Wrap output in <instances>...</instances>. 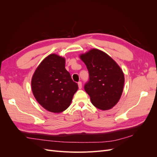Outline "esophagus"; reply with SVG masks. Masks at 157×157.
Listing matches in <instances>:
<instances>
[{"mask_svg":"<svg viewBox=\"0 0 157 157\" xmlns=\"http://www.w3.org/2000/svg\"><path fill=\"white\" fill-rule=\"evenodd\" d=\"M78 86L79 89H81L82 88V82H78Z\"/></svg>","mask_w":157,"mask_h":157,"instance_id":"esophagus-1","label":"esophagus"}]
</instances>
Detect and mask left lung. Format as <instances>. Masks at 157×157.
I'll list each match as a JSON object with an SVG mask.
<instances>
[{
  "label": "left lung",
  "mask_w": 157,
  "mask_h": 157,
  "mask_svg": "<svg viewBox=\"0 0 157 157\" xmlns=\"http://www.w3.org/2000/svg\"><path fill=\"white\" fill-rule=\"evenodd\" d=\"M80 58L89 73V79L84 88L92 103L101 110L111 109L118 103L123 91L122 71L110 56L98 49L82 54Z\"/></svg>",
  "instance_id": "8db88e82"
}]
</instances>
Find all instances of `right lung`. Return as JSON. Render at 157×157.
<instances>
[{"label":"right lung","instance_id":"right-lung-1","mask_svg":"<svg viewBox=\"0 0 157 157\" xmlns=\"http://www.w3.org/2000/svg\"><path fill=\"white\" fill-rule=\"evenodd\" d=\"M33 95L47 111L61 113L67 109L78 88L65 68V59L50 54L36 69L31 80Z\"/></svg>","mask_w":157,"mask_h":157}]
</instances>
